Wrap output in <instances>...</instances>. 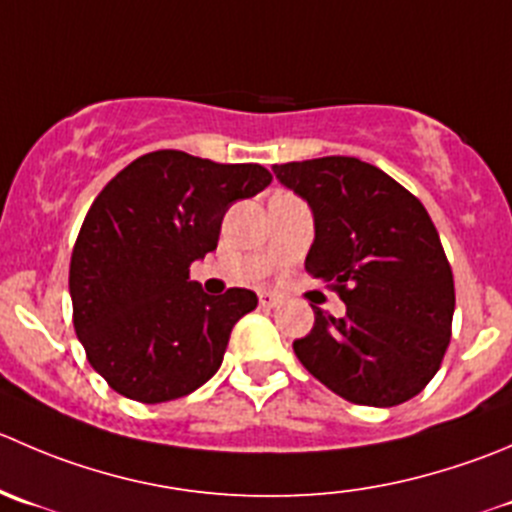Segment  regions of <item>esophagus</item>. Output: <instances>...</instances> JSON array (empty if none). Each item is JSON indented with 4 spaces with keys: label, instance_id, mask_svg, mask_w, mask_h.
I'll return each mask as SVG.
<instances>
[{
    "label": "esophagus",
    "instance_id": "obj_1",
    "mask_svg": "<svg viewBox=\"0 0 512 512\" xmlns=\"http://www.w3.org/2000/svg\"><path fill=\"white\" fill-rule=\"evenodd\" d=\"M260 305L262 307H280L282 305V297L275 295V292H270V290H262L260 292Z\"/></svg>",
    "mask_w": 512,
    "mask_h": 512
}]
</instances>
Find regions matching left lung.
Wrapping results in <instances>:
<instances>
[{
  "mask_svg": "<svg viewBox=\"0 0 512 512\" xmlns=\"http://www.w3.org/2000/svg\"><path fill=\"white\" fill-rule=\"evenodd\" d=\"M307 202L315 240L305 270L340 292L342 317L315 310L295 355L340 398L393 408L440 370L455 285L438 230L418 197L357 157L272 167Z\"/></svg>",
  "mask_w": 512,
  "mask_h": 512,
  "instance_id": "left-lung-1",
  "label": "left lung"
}]
</instances>
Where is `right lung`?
Listing matches in <instances>:
<instances>
[{
  "label": "right lung",
  "instance_id": "obj_1",
  "mask_svg": "<svg viewBox=\"0 0 512 512\" xmlns=\"http://www.w3.org/2000/svg\"><path fill=\"white\" fill-rule=\"evenodd\" d=\"M272 182L260 165L160 150L124 167L89 207L69 265L74 330L109 388L140 403L182 398L222 365L252 290L212 297L190 265L217 250L225 212Z\"/></svg>",
  "mask_w": 512,
  "mask_h": 512
}]
</instances>
